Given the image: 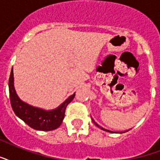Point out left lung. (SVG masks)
Here are the masks:
<instances>
[{
    "label": "left lung",
    "mask_w": 160,
    "mask_h": 160,
    "mask_svg": "<svg viewBox=\"0 0 160 160\" xmlns=\"http://www.w3.org/2000/svg\"><path fill=\"white\" fill-rule=\"evenodd\" d=\"M92 122H93L94 124H95V125H96V126H97V127H98V128H101V129H102V130H104V131L108 132H115L110 131V130H107V129H106V128H102V127H101V126H100V125H98V124L96 123V122H95V121H94V119H92Z\"/></svg>",
    "instance_id": "left-lung-1"
}]
</instances>
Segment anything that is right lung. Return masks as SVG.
<instances>
[{
    "label": "right lung",
    "mask_w": 160,
    "mask_h": 160,
    "mask_svg": "<svg viewBox=\"0 0 160 160\" xmlns=\"http://www.w3.org/2000/svg\"><path fill=\"white\" fill-rule=\"evenodd\" d=\"M9 94L11 105L16 115L32 128L39 131H52L58 128L64 120L67 106L72 102L75 96V93H74L59 107L51 111H46L30 106L22 102L16 92L12 69L9 78Z\"/></svg>",
    "instance_id": "obj_1"
}]
</instances>
